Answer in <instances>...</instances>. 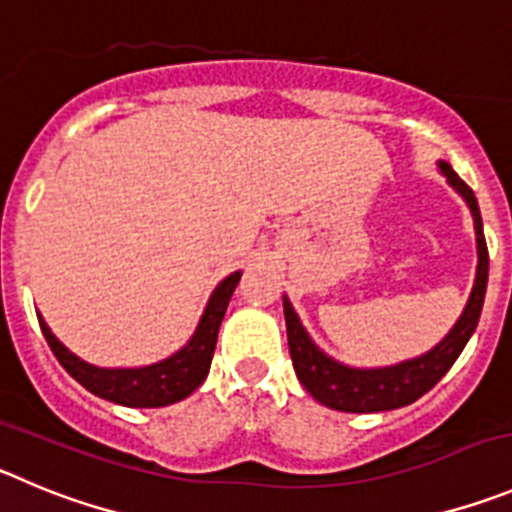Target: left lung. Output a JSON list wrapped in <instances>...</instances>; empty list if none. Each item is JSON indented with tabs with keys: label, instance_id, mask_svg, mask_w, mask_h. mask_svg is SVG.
<instances>
[{
	"label": "left lung",
	"instance_id": "8db88e82",
	"mask_svg": "<svg viewBox=\"0 0 512 512\" xmlns=\"http://www.w3.org/2000/svg\"><path fill=\"white\" fill-rule=\"evenodd\" d=\"M442 172L447 175L449 185L467 200L475 218L477 231V253H480V266H477V279L472 297L467 302V309L454 325V330L439 342L431 353L421 355L416 360H406L393 368H378V370H355L345 368V365L335 363L327 358L325 353L314 348V342L309 340L304 327L299 325L297 314H294L292 304L284 299V317H287V340H289V355H292L294 370L302 386L312 393L314 398L335 411H350V414H373V411H388L409 406L416 398L424 396L426 391L437 386L444 378L459 353L464 350L467 340L475 332L477 322H480L482 302H485L487 289V243L485 233H482V218L480 208H477V198L472 187L452 170V164L439 162Z\"/></svg>",
	"mask_w": 512,
	"mask_h": 512
}]
</instances>
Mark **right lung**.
I'll return each mask as SVG.
<instances>
[{"mask_svg":"<svg viewBox=\"0 0 512 512\" xmlns=\"http://www.w3.org/2000/svg\"><path fill=\"white\" fill-rule=\"evenodd\" d=\"M238 279H241V274L236 271V274L220 281L208 307H205L198 330L180 353L162 360V363L147 365V368L109 370L88 365L86 360L75 358L68 348L60 345L58 337L42 322V317H37V320H40L42 335L48 340L58 363L93 396L121 403V406H131V409H157V406H170V403L182 401L205 381L215 353V342H218L220 320H223L225 307L231 302Z\"/></svg>","mask_w":512,"mask_h":512,"instance_id":"1","label":"right lung"}]
</instances>
